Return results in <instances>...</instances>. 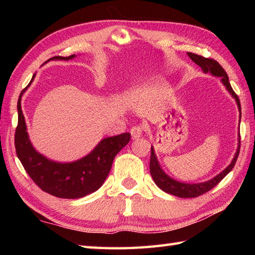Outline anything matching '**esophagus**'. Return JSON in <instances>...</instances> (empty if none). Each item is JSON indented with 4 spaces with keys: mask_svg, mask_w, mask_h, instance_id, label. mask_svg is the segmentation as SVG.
<instances>
[{
    "mask_svg": "<svg viewBox=\"0 0 255 255\" xmlns=\"http://www.w3.org/2000/svg\"><path fill=\"white\" fill-rule=\"evenodd\" d=\"M142 130H143L142 126H134V127H132L131 130H130L131 138L132 139H138L139 137H141Z\"/></svg>",
    "mask_w": 255,
    "mask_h": 255,
    "instance_id": "esophagus-1",
    "label": "esophagus"
}]
</instances>
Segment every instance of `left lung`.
I'll return each instance as SVG.
<instances>
[{
    "label": "left lung",
    "mask_w": 255,
    "mask_h": 255,
    "mask_svg": "<svg viewBox=\"0 0 255 255\" xmlns=\"http://www.w3.org/2000/svg\"><path fill=\"white\" fill-rule=\"evenodd\" d=\"M187 56L192 59V60L202 68V70L204 71V73H210L214 77H218L220 78V81L223 82V84L226 86L227 91L229 92L231 94V96L234 97L236 100V103L238 105V108H239V122L241 121V105H240V101L239 97L235 93L234 90H232L230 82H229V78L227 75L226 71L224 70V68L220 66V64L214 60V59H209V58H204L202 56L195 55V53L192 52H187ZM240 152V131H239V139H238V148L235 153L234 159H232L231 163L226 167V169L220 172L219 174L216 175L215 177L210 178L209 181H206L203 183H184V182H178L174 178H172L171 176H169L166 173L162 170V167L159 163L158 158H156L154 149L152 145H151V158H150V173L151 176H152L154 183L156 184L162 191L174 195V196L181 197V198H193V197H197L203 195L205 193H207L208 191H210L211 188H214L217 184L223 180V178L228 174V173L234 169V166L237 162L238 155H239Z\"/></svg>",
    "instance_id": "obj_1"
}]
</instances>
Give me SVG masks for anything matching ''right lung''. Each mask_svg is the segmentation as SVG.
<instances>
[{
  "label": "right lung",
  "mask_w": 255,
  "mask_h": 255,
  "mask_svg": "<svg viewBox=\"0 0 255 255\" xmlns=\"http://www.w3.org/2000/svg\"><path fill=\"white\" fill-rule=\"evenodd\" d=\"M77 56L53 57L50 60H70ZM47 61V62H48ZM35 74L30 83L34 81ZM27 89V88H26ZM26 89L21 92L17 103L18 124L15 131V148L19 161L30 178L42 191L59 198H81L99 189L111 171L116 154L130 140V133L102 139L96 147L73 162H57L38 152L31 144L20 101Z\"/></svg>",
  "instance_id": "add662e5"
}]
</instances>
